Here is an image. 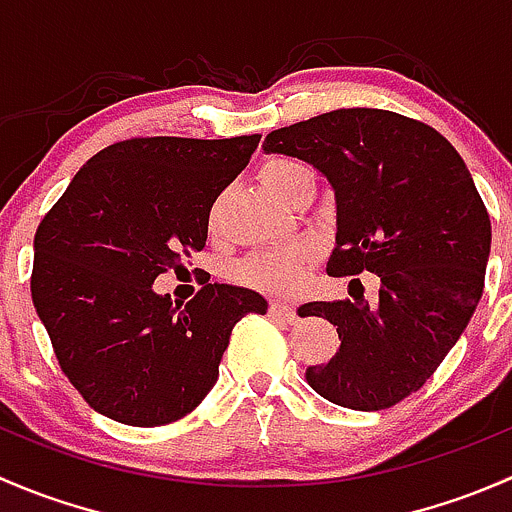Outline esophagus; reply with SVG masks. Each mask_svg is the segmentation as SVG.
Masks as SVG:
<instances>
[{
    "label": "esophagus",
    "instance_id": "esophagus-1",
    "mask_svg": "<svg viewBox=\"0 0 512 512\" xmlns=\"http://www.w3.org/2000/svg\"><path fill=\"white\" fill-rule=\"evenodd\" d=\"M270 314L275 319H282V322H287V324H294L297 322V309H294V304H289V302H270Z\"/></svg>",
    "mask_w": 512,
    "mask_h": 512
}]
</instances>
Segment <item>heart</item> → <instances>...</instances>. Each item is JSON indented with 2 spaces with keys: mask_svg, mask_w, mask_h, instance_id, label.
Returning a JSON list of instances; mask_svg holds the SVG:
<instances>
[{
  "mask_svg": "<svg viewBox=\"0 0 512 512\" xmlns=\"http://www.w3.org/2000/svg\"><path fill=\"white\" fill-rule=\"evenodd\" d=\"M260 178L270 193L285 198L289 190L304 178H312V168L292 158H270L260 165ZM208 225H218V205L210 210ZM317 255V242L299 240L292 245L265 247V250L250 252L235 265L232 275L242 285H250L265 292H292L302 280V270L312 257Z\"/></svg>",
  "mask_w": 512,
  "mask_h": 512,
  "instance_id": "1",
  "label": "heart"
}]
</instances>
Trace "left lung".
<instances>
[{
	"label": "left lung",
	"instance_id": "left-lung-1",
	"mask_svg": "<svg viewBox=\"0 0 512 512\" xmlns=\"http://www.w3.org/2000/svg\"><path fill=\"white\" fill-rule=\"evenodd\" d=\"M267 153L307 160L334 188L332 277L349 297L299 317L337 327L339 352L309 366L332 404L381 411L421 389L471 322L483 294L490 218L456 148L426 123L381 108H339L267 133ZM377 277L372 297L355 277Z\"/></svg>",
	"mask_w": 512,
	"mask_h": 512
}]
</instances>
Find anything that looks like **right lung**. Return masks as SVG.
<instances>
[{
  "mask_svg": "<svg viewBox=\"0 0 512 512\" xmlns=\"http://www.w3.org/2000/svg\"><path fill=\"white\" fill-rule=\"evenodd\" d=\"M260 136H151L98 151L34 235L32 299L61 371L98 414L126 426L188 416L218 381L232 327L262 294L205 285L190 302L153 292L203 250L210 208Z\"/></svg>",
  "mask_w": 512,
  "mask_h": 512,
  "instance_id": "1",
  "label": "right lung"
}]
</instances>
